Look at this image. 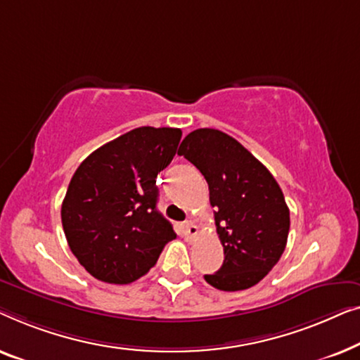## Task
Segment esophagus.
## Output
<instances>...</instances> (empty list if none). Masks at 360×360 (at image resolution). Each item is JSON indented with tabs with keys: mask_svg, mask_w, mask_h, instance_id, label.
I'll list each match as a JSON object with an SVG mask.
<instances>
[{
	"mask_svg": "<svg viewBox=\"0 0 360 360\" xmlns=\"http://www.w3.org/2000/svg\"><path fill=\"white\" fill-rule=\"evenodd\" d=\"M197 233H199V229H197V226L192 224L191 220H187L184 224V230H182V235H184L186 240L192 241L197 236Z\"/></svg>",
	"mask_w": 360,
	"mask_h": 360,
	"instance_id": "1",
	"label": "esophagus"
}]
</instances>
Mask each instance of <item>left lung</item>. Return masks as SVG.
I'll use <instances>...</instances> for the list:
<instances>
[{"instance_id": "left-lung-1", "label": "left lung", "mask_w": 360, "mask_h": 360, "mask_svg": "<svg viewBox=\"0 0 360 360\" xmlns=\"http://www.w3.org/2000/svg\"><path fill=\"white\" fill-rule=\"evenodd\" d=\"M178 155L200 171L217 209L225 259L205 281L225 292L256 285L281 259L290 229V212L274 176L240 141L215 129L191 131Z\"/></svg>"}]
</instances>
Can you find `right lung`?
<instances>
[{
	"label": "right lung",
	"instance_id": "1",
	"mask_svg": "<svg viewBox=\"0 0 360 360\" xmlns=\"http://www.w3.org/2000/svg\"><path fill=\"white\" fill-rule=\"evenodd\" d=\"M182 131L139 127L93 151L75 171L62 204L70 250L98 281L130 283L156 264L173 226L156 209V176Z\"/></svg>",
	"mask_w": 360,
	"mask_h": 360
}]
</instances>
